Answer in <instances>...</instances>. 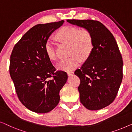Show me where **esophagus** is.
Wrapping results in <instances>:
<instances>
[{"label": "esophagus", "mask_w": 132, "mask_h": 132, "mask_svg": "<svg viewBox=\"0 0 132 132\" xmlns=\"http://www.w3.org/2000/svg\"><path fill=\"white\" fill-rule=\"evenodd\" d=\"M74 73L73 72H72V71H69V72H67V74H68V76H70V75H72Z\"/></svg>", "instance_id": "34e87169"}]
</instances>
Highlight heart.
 I'll return each instance as SVG.
<instances>
[{
  "instance_id": "b5f03b06",
  "label": "heart",
  "mask_w": 132,
  "mask_h": 132,
  "mask_svg": "<svg viewBox=\"0 0 132 132\" xmlns=\"http://www.w3.org/2000/svg\"><path fill=\"white\" fill-rule=\"evenodd\" d=\"M57 37L61 41L70 44V55L69 58L63 59L57 64L59 70L69 72L77 68L81 63V59L87 60L92 53L93 40L91 33L86 29L79 30L77 27L65 26L57 33ZM45 50L50 60H57L56 47L54 40L49 39L46 42Z\"/></svg>"
}]
</instances>
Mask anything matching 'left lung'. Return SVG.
<instances>
[{
  "instance_id": "1",
  "label": "left lung",
  "mask_w": 132,
  "mask_h": 132,
  "mask_svg": "<svg viewBox=\"0 0 132 132\" xmlns=\"http://www.w3.org/2000/svg\"><path fill=\"white\" fill-rule=\"evenodd\" d=\"M73 25L91 33L92 53L75 74L81 81L78 87L81 103L89 110H99L113 102L122 79V60L117 42L102 23L92 20H68Z\"/></svg>"
}]
</instances>
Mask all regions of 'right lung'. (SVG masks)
Masks as SVG:
<instances>
[{"mask_svg": "<svg viewBox=\"0 0 132 132\" xmlns=\"http://www.w3.org/2000/svg\"><path fill=\"white\" fill-rule=\"evenodd\" d=\"M63 23L62 20L35 26L15 45L11 53L10 73L16 93L22 104L33 112L42 114L53 110L68 79L66 72L55 71L45 50L50 35Z\"/></svg>", "mask_w": 132, "mask_h": 132, "instance_id": "obj_1", "label": "right lung"}]
</instances>
